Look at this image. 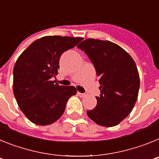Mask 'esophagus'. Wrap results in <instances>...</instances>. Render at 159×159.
Wrapping results in <instances>:
<instances>
[{
	"instance_id": "obj_1",
	"label": "esophagus",
	"mask_w": 159,
	"mask_h": 159,
	"mask_svg": "<svg viewBox=\"0 0 159 159\" xmlns=\"http://www.w3.org/2000/svg\"><path fill=\"white\" fill-rule=\"evenodd\" d=\"M77 94H78V95H79V96H80V97H85V96H86V95H87V94H85V93H81V92H78V93H77Z\"/></svg>"
}]
</instances>
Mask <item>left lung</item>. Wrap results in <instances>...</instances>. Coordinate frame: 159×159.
Returning <instances> with one entry per match:
<instances>
[{
	"label": "left lung",
	"mask_w": 159,
	"mask_h": 159,
	"mask_svg": "<svg viewBox=\"0 0 159 159\" xmlns=\"http://www.w3.org/2000/svg\"><path fill=\"white\" fill-rule=\"evenodd\" d=\"M77 47L92 60L99 77L101 95L97 105L87 111L88 117L102 127H114L129 116L135 104L140 86L134 60L116 43L86 39Z\"/></svg>",
	"instance_id": "1"
}]
</instances>
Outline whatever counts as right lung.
<instances>
[{"label":"right lung","mask_w":159,"mask_h":159,"mask_svg":"<svg viewBox=\"0 0 159 159\" xmlns=\"http://www.w3.org/2000/svg\"><path fill=\"white\" fill-rule=\"evenodd\" d=\"M82 37L47 36L37 39L18 57L13 68V93L20 109L32 123L52 124L64 114L66 103L77 91L52 80L58 74L63 52Z\"/></svg>","instance_id":"right-lung-1"}]
</instances>
